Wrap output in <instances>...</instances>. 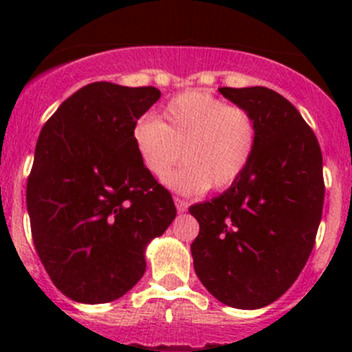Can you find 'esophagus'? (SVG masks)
Wrapping results in <instances>:
<instances>
[{
  "label": "esophagus",
  "mask_w": 352,
  "mask_h": 352,
  "mask_svg": "<svg viewBox=\"0 0 352 352\" xmlns=\"http://www.w3.org/2000/svg\"><path fill=\"white\" fill-rule=\"evenodd\" d=\"M174 203H176V210H178L179 213L186 211V208H188V203H186L185 199H182V197H174Z\"/></svg>",
  "instance_id": "esophagus-1"
}]
</instances>
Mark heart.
<instances>
[{"mask_svg":"<svg viewBox=\"0 0 352 352\" xmlns=\"http://www.w3.org/2000/svg\"><path fill=\"white\" fill-rule=\"evenodd\" d=\"M132 141L153 178H166L182 158L185 167L167 178L174 190L201 194L234 185L256 157V116L206 91H185L166 104L162 116L133 125Z\"/></svg>","mask_w":352,"mask_h":352,"instance_id":"1","label":"heart"}]
</instances>
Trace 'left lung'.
Listing matches in <instances>:
<instances>
[{
  "mask_svg": "<svg viewBox=\"0 0 352 352\" xmlns=\"http://www.w3.org/2000/svg\"><path fill=\"white\" fill-rule=\"evenodd\" d=\"M259 125L256 157L229 190L188 208L199 222L194 270L223 305L261 309L284 294L316 245L322 153L296 107L264 86L219 88Z\"/></svg>",
  "mask_w": 352,
  "mask_h": 352,
  "instance_id": "1",
  "label": "left lung"
}]
</instances>
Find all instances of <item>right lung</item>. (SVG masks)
I'll list each match as a JSON object with an SVG mask.
<instances>
[{
    "instance_id": "obj_1",
    "label": "right lung",
    "mask_w": 352,
    "mask_h": 352,
    "mask_svg": "<svg viewBox=\"0 0 352 352\" xmlns=\"http://www.w3.org/2000/svg\"><path fill=\"white\" fill-rule=\"evenodd\" d=\"M160 98L153 86L91 82L40 132L28 176L31 236L52 284L79 303L121 298L146 272L144 248L176 217L173 195L132 141Z\"/></svg>"
}]
</instances>
